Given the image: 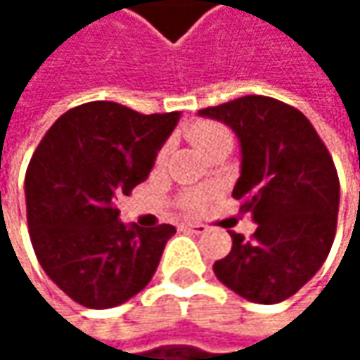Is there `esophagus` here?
<instances>
[{"label":"esophagus","instance_id":"esophagus-1","mask_svg":"<svg viewBox=\"0 0 360 360\" xmlns=\"http://www.w3.org/2000/svg\"><path fill=\"white\" fill-rule=\"evenodd\" d=\"M181 229H183V231H187V233H195V236L206 233V225H200V223H183V225H181Z\"/></svg>","mask_w":360,"mask_h":360}]
</instances>
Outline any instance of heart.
Returning a JSON list of instances; mask_svg holds the SVG:
<instances>
[{"label": "heart", "instance_id": "b5f03b06", "mask_svg": "<svg viewBox=\"0 0 360 360\" xmlns=\"http://www.w3.org/2000/svg\"><path fill=\"white\" fill-rule=\"evenodd\" d=\"M187 137L191 139V143L200 150V152H206L210 146L223 141V139H231V133L227 127L219 124V122H212V120H200V122H193L189 129H187ZM165 154H167V148L160 150L158 154V160H165ZM208 200V193L206 191H189L185 198H183V206L187 210H198L206 204Z\"/></svg>", "mask_w": 360, "mask_h": 360}]
</instances>
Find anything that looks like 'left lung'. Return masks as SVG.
Here are the masks:
<instances>
[{
	"mask_svg": "<svg viewBox=\"0 0 360 360\" xmlns=\"http://www.w3.org/2000/svg\"><path fill=\"white\" fill-rule=\"evenodd\" d=\"M229 124L242 143L233 198L256 231H229L231 252L214 262L229 290L258 304L294 296L325 262L338 225L340 179L329 150L298 108L266 96H244L200 110Z\"/></svg>",
	"mask_w": 360,
	"mask_h": 360,
	"instance_id": "1",
	"label": "left lung"
}]
</instances>
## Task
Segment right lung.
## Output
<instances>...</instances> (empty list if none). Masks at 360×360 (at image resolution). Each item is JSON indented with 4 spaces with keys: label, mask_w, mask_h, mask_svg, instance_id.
Returning a JSON list of instances; mask_svg holds the SVG:
<instances>
[{
    "label": "right lung",
    "mask_w": 360,
    "mask_h": 360,
    "mask_svg": "<svg viewBox=\"0 0 360 360\" xmlns=\"http://www.w3.org/2000/svg\"><path fill=\"white\" fill-rule=\"evenodd\" d=\"M177 120L179 112L89 102L39 141L25 177L29 236L43 271L75 302L112 309L154 277L175 227H129L116 200L148 179Z\"/></svg>",
    "instance_id": "1"
}]
</instances>
